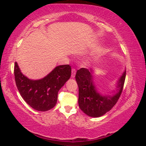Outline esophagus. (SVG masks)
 <instances>
[{
    "label": "esophagus",
    "instance_id": "1",
    "mask_svg": "<svg viewBox=\"0 0 146 146\" xmlns=\"http://www.w3.org/2000/svg\"><path fill=\"white\" fill-rule=\"evenodd\" d=\"M76 72V70L74 68H73L72 70V75H71L72 78H74L75 77Z\"/></svg>",
    "mask_w": 146,
    "mask_h": 146
}]
</instances>
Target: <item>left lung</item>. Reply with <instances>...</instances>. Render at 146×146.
<instances>
[{"label":"left lung","instance_id":"left-lung-1","mask_svg":"<svg viewBox=\"0 0 146 146\" xmlns=\"http://www.w3.org/2000/svg\"><path fill=\"white\" fill-rule=\"evenodd\" d=\"M92 68H80L77 70L76 80L78 86V104L81 110L90 117H98L109 111L117 103L122 92L126 70L117 82L116 92L112 96H103L98 92L93 81Z\"/></svg>","mask_w":146,"mask_h":146}]
</instances>
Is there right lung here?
Returning a JSON list of instances; mask_svg holds the SVG:
<instances>
[{
	"label": "right lung",
	"mask_w": 146,
	"mask_h": 146,
	"mask_svg": "<svg viewBox=\"0 0 146 146\" xmlns=\"http://www.w3.org/2000/svg\"><path fill=\"white\" fill-rule=\"evenodd\" d=\"M14 73L16 85L26 102L36 110L46 111L56 104L58 91L71 76V66H58L44 78L35 80L25 76L15 62Z\"/></svg>",
	"instance_id": "right-lung-1"
}]
</instances>
